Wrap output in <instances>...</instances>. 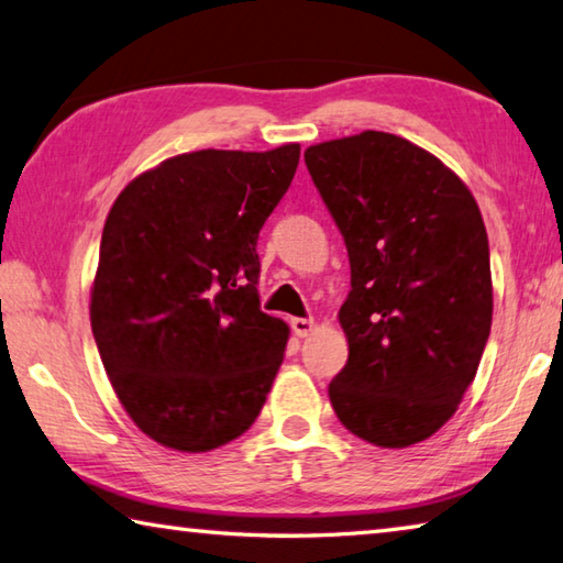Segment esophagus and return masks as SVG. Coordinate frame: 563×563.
<instances>
[{
	"mask_svg": "<svg viewBox=\"0 0 563 563\" xmlns=\"http://www.w3.org/2000/svg\"><path fill=\"white\" fill-rule=\"evenodd\" d=\"M289 323H291V331L297 333L299 339L309 336V333L313 331V321H311V319H291Z\"/></svg>",
	"mask_w": 563,
	"mask_h": 563,
	"instance_id": "34e87169",
	"label": "esophagus"
}]
</instances>
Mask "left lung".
<instances>
[{
  "label": "left lung",
  "instance_id": "8db88e82",
  "mask_svg": "<svg viewBox=\"0 0 563 563\" xmlns=\"http://www.w3.org/2000/svg\"><path fill=\"white\" fill-rule=\"evenodd\" d=\"M303 161L351 262L339 311L349 361L331 406L361 440L416 445L455 416L489 339L479 207L445 163L393 133L311 145Z\"/></svg>",
  "mask_w": 563,
  "mask_h": 563
}]
</instances>
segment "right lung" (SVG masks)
<instances>
[{
	"instance_id": "right-lung-1",
	"label": "right lung",
	"mask_w": 563,
	"mask_h": 563,
	"mask_svg": "<svg viewBox=\"0 0 563 563\" xmlns=\"http://www.w3.org/2000/svg\"><path fill=\"white\" fill-rule=\"evenodd\" d=\"M299 143L167 157L106 217L91 329L108 380L147 438L210 452L252 428L289 327L260 309L256 240Z\"/></svg>"
}]
</instances>
